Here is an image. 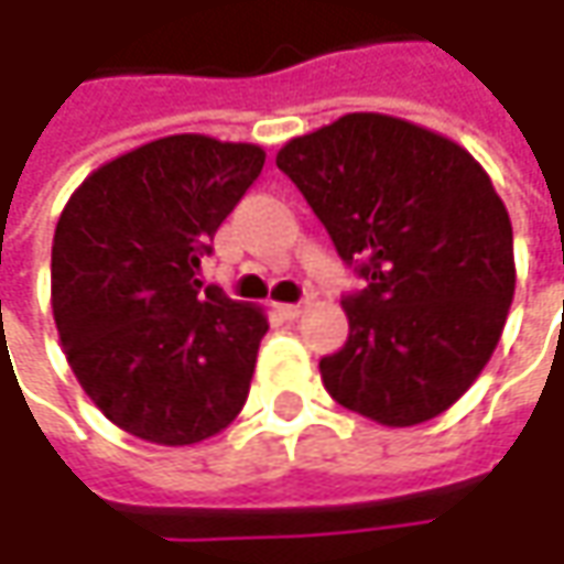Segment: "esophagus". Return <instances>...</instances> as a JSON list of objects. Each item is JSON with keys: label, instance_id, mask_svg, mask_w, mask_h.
Returning <instances> with one entry per match:
<instances>
[{"label": "esophagus", "instance_id": "34e87169", "mask_svg": "<svg viewBox=\"0 0 564 564\" xmlns=\"http://www.w3.org/2000/svg\"><path fill=\"white\" fill-rule=\"evenodd\" d=\"M304 311H307V301L304 304H279V314L285 316V319H297Z\"/></svg>", "mask_w": 564, "mask_h": 564}]
</instances>
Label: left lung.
<instances>
[{
	"instance_id": "left-lung-1",
	"label": "left lung",
	"mask_w": 564,
	"mask_h": 564,
	"mask_svg": "<svg viewBox=\"0 0 564 564\" xmlns=\"http://www.w3.org/2000/svg\"><path fill=\"white\" fill-rule=\"evenodd\" d=\"M367 289L319 360L333 399L382 426L448 411L480 377L514 297L511 219L487 169L423 124L348 112L275 153Z\"/></svg>"
}]
</instances>
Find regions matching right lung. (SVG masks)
<instances>
[{
	"mask_svg": "<svg viewBox=\"0 0 564 564\" xmlns=\"http://www.w3.org/2000/svg\"><path fill=\"white\" fill-rule=\"evenodd\" d=\"M263 163L257 143L169 134L94 169L55 223L62 351L87 399L138 440L204 443L248 401L267 311L197 275Z\"/></svg>",
	"mask_w": 564,
	"mask_h": 564,
	"instance_id": "1",
	"label": "right lung"
}]
</instances>
